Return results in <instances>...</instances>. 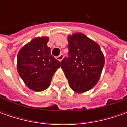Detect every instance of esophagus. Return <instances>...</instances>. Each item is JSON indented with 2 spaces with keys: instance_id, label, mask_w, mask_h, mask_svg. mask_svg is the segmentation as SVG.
Masks as SVG:
<instances>
[{
  "instance_id": "esophagus-1",
  "label": "esophagus",
  "mask_w": 127,
  "mask_h": 127,
  "mask_svg": "<svg viewBox=\"0 0 127 127\" xmlns=\"http://www.w3.org/2000/svg\"><path fill=\"white\" fill-rule=\"evenodd\" d=\"M63 58H64V54H61L59 56L57 57V60H59V61H62V59H63Z\"/></svg>"
}]
</instances>
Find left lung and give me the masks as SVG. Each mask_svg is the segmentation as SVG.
<instances>
[{"instance_id": "left-lung-1", "label": "left lung", "mask_w": 127, "mask_h": 127, "mask_svg": "<svg viewBox=\"0 0 127 127\" xmlns=\"http://www.w3.org/2000/svg\"><path fill=\"white\" fill-rule=\"evenodd\" d=\"M68 57L61 61L71 88L81 93L90 90L100 79L105 65V57L100 46L83 33L68 37Z\"/></svg>"}]
</instances>
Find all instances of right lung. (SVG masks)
Listing matches in <instances>:
<instances>
[{
  "mask_svg": "<svg viewBox=\"0 0 127 127\" xmlns=\"http://www.w3.org/2000/svg\"><path fill=\"white\" fill-rule=\"evenodd\" d=\"M49 38L37 37L25 44L17 54V71L25 85L34 91H43L50 85L61 62L51 55Z\"/></svg>",
  "mask_w": 127,
  "mask_h": 127,
  "instance_id": "1",
  "label": "right lung"
}]
</instances>
